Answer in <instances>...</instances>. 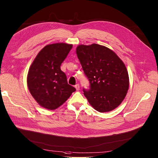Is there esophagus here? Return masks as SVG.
<instances>
[{"label": "esophagus", "instance_id": "obj_1", "mask_svg": "<svg viewBox=\"0 0 158 158\" xmlns=\"http://www.w3.org/2000/svg\"><path fill=\"white\" fill-rule=\"evenodd\" d=\"M75 88H76L77 90H79V88H80V86H79V84H77L75 85Z\"/></svg>", "mask_w": 158, "mask_h": 158}]
</instances>
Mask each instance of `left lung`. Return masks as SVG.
Masks as SVG:
<instances>
[{
    "instance_id": "obj_1",
    "label": "left lung",
    "mask_w": 158,
    "mask_h": 158,
    "mask_svg": "<svg viewBox=\"0 0 158 158\" xmlns=\"http://www.w3.org/2000/svg\"><path fill=\"white\" fill-rule=\"evenodd\" d=\"M76 53L90 89L83 88L89 103L99 112L117 108L125 99L129 87L127 68L108 48L98 44L79 45Z\"/></svg>"
}]
</instances>
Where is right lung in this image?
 I'll return each instance as SVG.
<instances>
[{"label": "right lung", "instance_id": "add662e5", "mask_svg": "<svg viewBox=\"0 0 158 158\" xmlns=\"http://www.w3.org/2000/svg\"><path fill=\"white\" fill-rule=\"evenodd\" d=\"M72 44L55 43L44 46L30 67L27 85L33 98L42 107L55 110L62 105L76 90L68 85L60 65Z\"/></svg>", "mask_w": 158, "mask_h": 158}]
</instances>
